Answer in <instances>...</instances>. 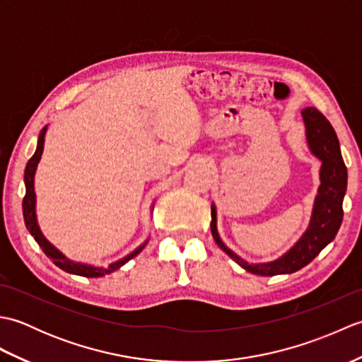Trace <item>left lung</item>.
<instances>
[{
	"label": "left lung",
	"instance_id": "1",
	"mask_svg": "<svg viewBox=\"0 0 362 362\" xmlns=\"http://www.w3.org/2000/svg\"><path fill=\"white\" fill-rule=\"evenodd\" d=\"M302 115L310 149L322 161V168L319 194L314 202L311 224L294 247L272 263L247 264L221 241L216 228V210L211 205V233L214 241L230 258L252 274L279 275L297 272L298 269L310 264L320 250L334 240L342 224V201L347 191V168L341 156L339 140L333 126L317 109L306 107Z\"/></svg>",
	"mask_w": 362,
	"mask_h": 362
}]
</instances>
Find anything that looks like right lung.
<instances>
[{
  "label": "right lung",
  "mask_w": 362,
  "mask_h": 362,
  "mask_svg": "<svg viewBox=\"0 0 362 362\" xmlns=\"http://www.w3.org/2000/svg\"><path fill=\"white\" fill-rule=\"evenodd\" d=\"M45 134H46V127L42 130L40 135H38V143H37V149L33 157L29 158L26 169H25V185H26V194L25 199H23V216H25V224L26 228L30 232V235L34 236V240L40 245L42 250L45 252V255L52 259V263L59 266L62 271L70 272L74 275H81V276H103L105 274H110L113 271H117L122 264H126L129 259H132L134 257H136L140 253L144 245H140V247L135 249L132 253H129L127 257H124L122 259L117 261V263L109 264L107 267H93V266H86V264H79V263H73V261L66 259L62 253H60L56 247L45 240L40 228L37 226V218H35V193H34V174L38 161H40L42 152H43V144H45Z\"/></svg>",
  "instance_id": "1"
}]
</instances>
